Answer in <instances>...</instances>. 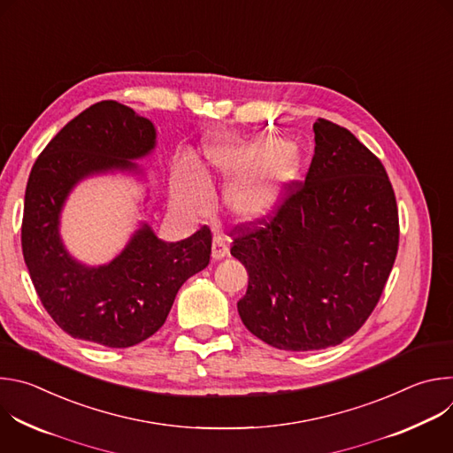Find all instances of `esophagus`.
Returning <instances> with one entry per match:
<instances>
[{"mask_svg": "<svg viewBox=\"0 0 453 453\" xmlns=\"http://www.w3.org/2000/svg\"><path fill=\"white\" fill-rule=\"evenodd\" d=\"M229 252V245H227V240L224 236H215L213 238V250H211V256L213 260H222V257Z\"/></svg>", "mask_w": 453, "mask_h": 453, "instance_id": "1", "label": "esophagus"}]
</instances>
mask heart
I'll list each match as a JSON object with an SVG mask.
<instances>
[{"label": "heart", "mask_w": 453, "mask_h": 453, "mask_svg": "<svg viewBox=\"0 0 453 453\" xmlns=\"http://www.w3.org/2000/svg\"><path fill=\"white\" fill-rule=\"evenodd\" d=\"M299 170L301 156L288 143L269 149L262 143L210 142L204 149V161L196 166V173H180L175 186V203L182 210L199 211L206 204L203 188H208L215 177L233 179L247 171L227 188L226 206L236 220H264L276 213Z\"/></svg>", "instance_id": "heart-1"}]
</instances>
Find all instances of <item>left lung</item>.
Returning <instances> with one entry per match:
<instances>
[{"mask_svg":"<svg viewBox=\"0 0 453 453\" xmlns=\"http://www.w3.org/2000/svg\"><path fill=\"white\" fill-rule=\"evenodd\" d=\"M304 180L274 215L229 229L247 269L245 328L273 348L311 351L355 335L380 301L398 254L395 189L348 128L319 118Z\"/></svg>","mask_w":453,"mask_h":453,"instance_id":"obj_1","label":"left lung"}]
</instances>
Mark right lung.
Instances as JSON below:
<instances>
[{
	"mask_svg": "<svg viewBox=\"0 0 453 453\" xmlns=\"http://www.w3.org/2000/svg\"><path fill=\"white\" fill-rule=\"evenodd\" d=\"M154 125L114 100L98 102L70 123L35 159L25 193L21 245L35 292L60 330L107 348H131L152 337L168 317L182 283L208 267L213 234L203 226L189 238L161 242L143 226L105 267L89 269L68 256L58 213L82 177L154 149Z\"/></svg>",
	"mask_w": 453,
	"mask_h": 453,
	"instance_id": "obj_1",
	"label": "right lung"
}]
</instances>
